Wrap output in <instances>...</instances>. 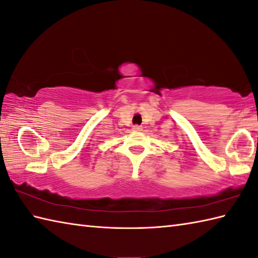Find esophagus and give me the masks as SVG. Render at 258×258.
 <instances>
[{
    "mask_svg": "<svg viewBox=\"0 0 258 258\" xmlns=\"http://www.w3.org/2000/svg\"><path fill=\"white\" fill-rule=\"evenodd\" d=\"M132 130L134 131V132H141V131H142V126H140V125H134L133 127H132Z\"/></svg>",
    "mask_w": 258,
    "mask_h": 258,
    "instance_id": "34e87169",
    "label": "esophagus"
}]
</instances>
